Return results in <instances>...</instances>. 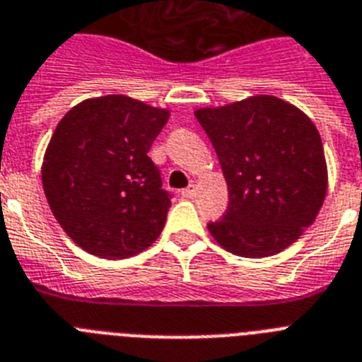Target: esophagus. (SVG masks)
<instances>
[{"label":"esophagus","instance_id":"esophagus-1","mask_svg":"<svg viewBox=\"0 0 362 362\" xmlns=\"http://www.w3.org/2000/svg\"><path fill=\"white\" fill-rule=\"evenodd\" d=\"M195 184H189L186 189H182V197H186V199H191V197H195Z\"/></svg>","mask_w":362,"mask_h":362}]
</instances>
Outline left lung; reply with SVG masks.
Instances as JSON below:
<instances>
[{
	"label": "left lung",
	"instance_id": "1",
	"mask_svg": "<svg viewBox=\"0 0 362 362\" xmlns=\"http://www.w3.org/2000/svg\"><path fill=\"white\" fill-rule=\"evenodd\" d=\"M228 186V208L208 230L223 249L245 258L272 257L310 227L324 204L327 165L313 120L277 96L202 107Z\"/></svg>",
	"mask_w": 362,
	"mask_h": 362
}]
</instances>
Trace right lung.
<instances>
[{"label": "right lung", "mask_w": 362, "mask_h": 362, "mask_svg": "<svg viewBox=\"0 0 362 362\" xmlns=\"http://www.w3.org/2000/svg\"><path fill=\"white\" fill-rule=\"evenodd\" d=\"M169 111L124 95L83 100L59 120L42 161L52 214L79 247L107 260L156 242L171 195L148 158Z\"/></svg>", "instance_id": "add662e5"}]
</instances>
